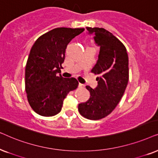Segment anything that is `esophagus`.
Wrapping results in <instances>:
<instances>
[{
  "label": "esophagus",
  "instance_id": "esophagus-1",
  "mask_svg": "<svg viewBox=\"0 0 158 158\" xmlns=\"http://www.w3.org/2000/svg\"><path fill=\"white\" fill-rule=\"evenodd\" d=\"M79 87H85V85L81 83H79Z\"/></svg>",
  "mask_w": 158,
  "mask_h": 158
}]
</instances>
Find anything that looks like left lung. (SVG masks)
Wrapping results in <instances>:
<instances>
[{
  "label": "left lung",
  "instance_id": "obj_1",
  "mask_svg": "<svg viewBox=\"0 0 158 158\" xmlns=\"http://www.w3.org/2000/svg\"><path fill=\"white\" fill-rule=\"evenodd\" d=\"M94 33V39L100 46V53L91 72L98 75L95 89L86 88L90 92L87 102L79 104L78 110L83 117L100 120L106 117L119 103L129 81V57L126 47L112 33L104 28L86 27Z\"/></svg>",
  "mask_w": 158,
  "mask_h": 158
}]
</instances>
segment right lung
I'll list each match as a JSON object with an SVG mask.
<instances>
[{"mask_svg": "<svg viewBox=\"0 0 158 158\" xmlns=\"http://www.w3.org/2000/svg\"><path fill=\"white\" fill-rule=\"evenodd\" d=\"M84 28L58 27L41 35L31 48L25 69V90L31 108L43 116H53L61 110L70 91L77 89L75 78L60 73L67 45Z\"/></svg>", "mask_w": 158, "mask_h": 158, "instance_id": "right-lung-1", "label": "right lung"}]
</instances>
